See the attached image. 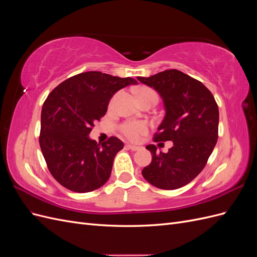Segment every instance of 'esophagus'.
<instances>
[{"label":"esophagus","mask_w":257,"mask_h":257,"mask_svg":"<svg viewBox=\"0 0 257 257\" xmlns=\"http://www.w3.org/2000/svg\"><path fill=\"white\" fill-rule=\"evenodd\" d=\"M126 148H127V149L132 150V151H137V150L141 149V147H138V146H133V145H126Z\"/></svg>","instance_id":"obj_1"}]
</instances>
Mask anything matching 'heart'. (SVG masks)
Returning <instances> with one entry per match:
<instances>
[{
	"label": "heart",
	"instance_id": "1",
	"mask_svg": "<svg viewBox=\"0 0 257 257\" xmlns=\"http://www.w3.org/2000/svg\"><path fill=\"white\" fill-rule=\"evenodd\" d=\"M136 94L139 100L151 96L158 99L157 92L148 87H141L136 89ZM120 132L128 141L137 142L148 132V124L144 121H126L120 125Z\"/></svg>",
	"mask_w": 257,
	"mask_h": 257
}]
</instances>
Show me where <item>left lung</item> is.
Returning a JSON list of instances; mask_svg holds the SVG:
<instances>
[{"instance_id": "1", "label": "left lung", "mask_w": 257, "mask_h": 257, "mask_svg": "<svg viewBox=\"0 0 257 257\" xmlns=\"http://www.w3.org/2000/svg\"><path fill=\"white\" fill-rule=\"evenodd\" d=\"M137 79L158 91L164 102L166 113L153 141L174 143L167 153H157L154 145L147 146L152 162L142 174L159 189L182 188L204 169L214 149L219 107L203 83L178 69Z\"/></svg>"}]
</instances>
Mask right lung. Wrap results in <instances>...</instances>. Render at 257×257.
Returning a JSON list of instances; mask_svg holds the SVG:
<instances>
[{"label":"right lung","mask_w":257,"mask_h":257,"mask_svg":"<svg viewBox=\"0 0 257 257\" xmlns=\"http://www.w3.org/2000/svg\"><path fill=\"white\" fill-rule=\"evenodd\" d=\"M130 84L137 81L87 72L61 82L46 98L40 146L50 174L64 188L87 193L109 179L113 159L124 145L114 136L100 145L89 134L114 93Z\"/></svg>","instance_id":"add662e5"}]
</instances>
